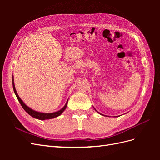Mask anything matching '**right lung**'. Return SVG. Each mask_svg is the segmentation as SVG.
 I'll use <instances>...</instances> for the list:
<instances>
[{"mask_svg": "<svg viewBox=\"0 0 160 160\" xmlns=\"http://www.w3.org/2000/svg\"><path fill=\"white\" fill-rule=\"evenodd\" d=\"M12 86H13V89H14V93H15L17 98L19 101V103H21V106L22 107V108L25 109V111L27 113L29 114L32 117L35 118L36 119H40V120H45V119H52V118H55L56 117H58V116L60 115L62 112H63L64 110L66 109L67 108V102H68V101H67V103L65 104V105L64 106L63 108H62L61 110L57 111V112H54V113H40V112H37V111H35L32 110V109L29 108L27 106L25 103H24L23 101L21 100V99L19 98V96L18 95L17 93V91L15 89V87H14V81L12 79Z\"/></svg>", "mask_w": 160, "mask_h": 160, "instance_id": "add662e5", "label": "right lung"}]
</instances>
